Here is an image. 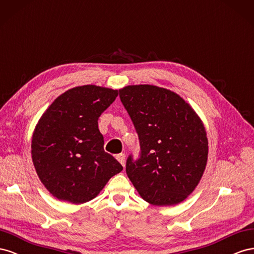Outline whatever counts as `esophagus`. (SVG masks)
Here are the masks:
<instances>
[{"label":"esophagus","instance_id":"obj_1","mask_svg":"<svg viewBox=\"0 0 254 254\" xmlns=\"http://www.w3.org/2000/svg\"><path fill=\"white\" fill-rule=\"evenodd\" d=\"M116 158H117V161H118L122 166L126 165V155L123 154V153L117 154V155H116Z\"/></svg>","mask_w":254,"mask_h":254}]
</instances>
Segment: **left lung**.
Returning <instances> with one entry per match:
<instances>
[{"label": "left lung", "mask_w": 254, "mask_h": 254, "mask_svg": "<svg viewBox=\"0 0 254 254\" xmlns=\"http://www.w3.org/2000/svg\"><path fill=\"white\" fill-rule=\"evenodd\" d=\"M119 96L140 144L139 158L127 159L128 179L150 204L184 201L207 163L208 141L199 116L176 92L154 85L127 86Z\"/></svg>", "instance_id": "obj_1"}]
</instances>
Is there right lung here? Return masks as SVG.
I'll list each match as a JSON object with an SVG mask.
<instances>
[{
    "mask_svg": "<svg viewBox=\"0 0 254 254\" xmlns=\"http://www.w3.org/2000/svg\"><path fill=\"white\" fill-rule=\"evenodd\" d=\"M118 90L96 85L64 92L41 116L32 137L36 172L55 198L81 204L96 198L123 167L104 151L98 119Z\"/></svg>",
    "mask_w": 254,
    "mask_h": 254,
    "instance_id": "add662e5",
    "label": "right lung"
}]
</instances>
